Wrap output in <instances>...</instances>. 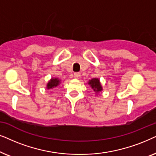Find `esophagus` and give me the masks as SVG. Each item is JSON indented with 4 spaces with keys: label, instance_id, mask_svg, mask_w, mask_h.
I'll return each mask as SVG.
<instances>
[{
    "label": "esophagus",
    "instance_id": "1",
    "mask_svg": "<svg viewBox=\"0 0 156 156\" xmlns=\"http://www.w3.org/2000/svg\"><path fill=\"white\" fill-rule=\"evenodd\" d=\"M74 76H75V78H79L80 77V73H74Z\"/></svg>",
    "mask_w": 156,
    "mask_h": 156
}]
</instances>
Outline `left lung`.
<instances>
[{
    "label": "left lung",
    "mask_w": 156,
    "mask_h": 156,
    "mask_svg": "<svg viewBox=\"0 0 156 156\" xmlns=\"http://www.w3.org/2000/svg\"><path fill=\"white\" fill-rule=\"evenodd\" d=\"M88 83L90 85V86L92 87V88L95 92H99V91L102 90V87H101V85L98 78H93V79L90 80Z\"/></svg>",
    "instance_id": "obj_1"
}]
</instances>
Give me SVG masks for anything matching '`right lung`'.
Returning a JSON list of instances; mask_svg holds the SVG:
<instances>
[{
  "instance_id": "obj_1",
  "label": "right lung",
  "mask_w": 156,
  "mask_h": 156,
  "mask_svg": "<svg viewBox=\"0 0 156 156\" xmlns=\"http://www.w3.org/2000/svg\"><path fill=\"white\" fill-rule=\"evenodd\" d=\"M60 80L58 79V78H52V79L50 80L48 83L47 84V88H53L54 87H56L59 85Z\"/></svg>"
}]
</instances>
